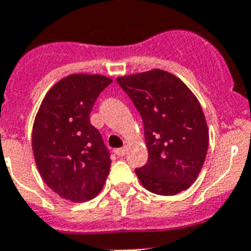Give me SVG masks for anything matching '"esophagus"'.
<instances>
[{"label": "esophagus", "instance_id": "obj_1", "mask_svg": "<svg viewBox=\"0 0 251 251\" xmlns=\"http://www.w3.org/2000/svg\"><path fill=\"white\" fill-rule=\"evenodd\" d=\"M126 151H127V148H126V147L117 148V150H116V154H117V156H120V157H122V156H125L126 154Z\"/></svg>", "mask_w": 251, "mask_h": 251}]
</instances>
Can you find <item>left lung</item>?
Segmentation results:
<instances>
[{
    "label": "left lung",
    "instance_id": "1",
    "mask_svg": "<svg viewBox=\"0 0 251 251\" xmlns=\"http://www.w3.org/2000/svg\"><path fill=\"white\" fill-rule=\"evenodd\" d=\"M139 111L148 161L135 173L150 192L173 196L199 176L209 147L202 108L183 81L162 69L117 78Z\"/></svg>",
    "mask_w": 251,
    "mask_h": 251
}]
</instances>
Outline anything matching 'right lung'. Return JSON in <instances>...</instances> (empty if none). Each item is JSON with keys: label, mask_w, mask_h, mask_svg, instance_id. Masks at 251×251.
<instances>
[{"label": "right lung", "mask_w": 251, "mask_h": 251, "mask_svg": "<svg viewBox=\"0 0 251 251\" xmlns=\"http://www.w3.org/2000/svg\"><path fill=\"white\" fill-rule=\"evenodd\" d=\"M111 82L101 75H69L48 91L34 119L38 172L49 188L72 202L94 199L109 173L111 154L90 124V112Z\"/></svg>", "instance_id": "right-lung-1"}]
</instances>
